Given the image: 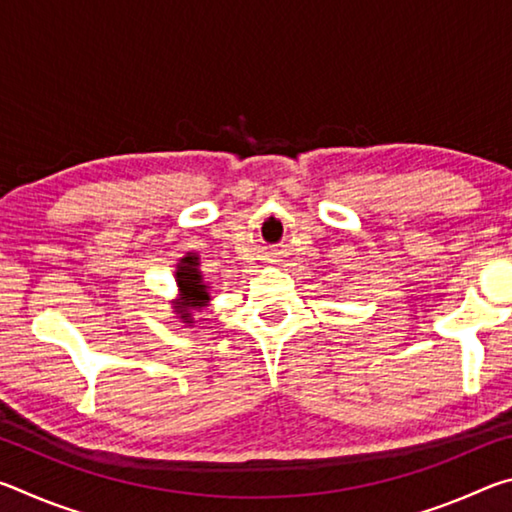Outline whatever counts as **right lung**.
Listing matches in <instances>:
<instances>
[{"label":"right lung","mask_w":512,"mask_h":512,"mask_svg":"<svg viewBox=\"0 0 512 512\" xmlns=\"http://www.w3.org/2000/svg\"><path fill=\"white\" fill-rule=\"evenodd\" d=\"M178 287L183 291V302H176V311L185 323H192V309H201L207 300H210V293H207V287L203 284V277L198 273V257L189 255L183 259V264L178 268Z\"/></svg>","instance_id":"1"}]
</instances>
